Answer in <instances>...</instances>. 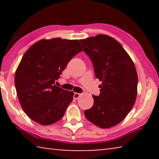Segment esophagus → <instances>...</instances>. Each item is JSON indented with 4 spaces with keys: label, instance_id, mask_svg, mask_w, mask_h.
Returning <instances> with one entry per match:
<instances>
[{
    "label": "esophagus",
    "instance_id": "esophagus-1",
    "mask_svg": "<svg viewBox=\"0 0 159 159\" xmlns=\"http://www.w3.org/2000/svg\"><path fill=\"white\" fill-rule=\"evenodd\" d=\"M80 95H81V94L78 93H75L74 95V98L75 99H77L78 98H79V97H80Z\"/></svg>",
    "mask_w": 159,
    "mask_h": 159
}]
</instances>
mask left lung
<instances>
[{"label":"left lung","mask_w":159,"mask_h":159,"mask_svg":"<svg viewBox=\"0 0 159 159\" xmlns=\"http://www.w3.org/2000/svg\"><path fill=\"white\" fill-rule=\"evenodd\" d=\"M92 61L100 94L93 95L92 108L85 116L102 128H109L124 119L133 108L138 93V74L133 60L114 38L104 34L80 40Z\"/></svg>","instance_id":"1"}]
</instances>
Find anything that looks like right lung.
<instances>
[{
  "label": "right lung",
  "instance_id": "add662e5",
  "mask_svg": "<svg viewBox=\"0 0 159 159\" xmlns=\"http://www.w3.org/2000/svg\"><path fill=\"white\" fill-rule=\"evenodd\" d=\"M83 51L79 40L42 39L23 55L15 72V85L21 108L39 124L60 120L73 100L74 92L55 85L69 61Z\"/></svg>",
  "mask_w": 159,
  "mask_h": 159
}]
</instances>
